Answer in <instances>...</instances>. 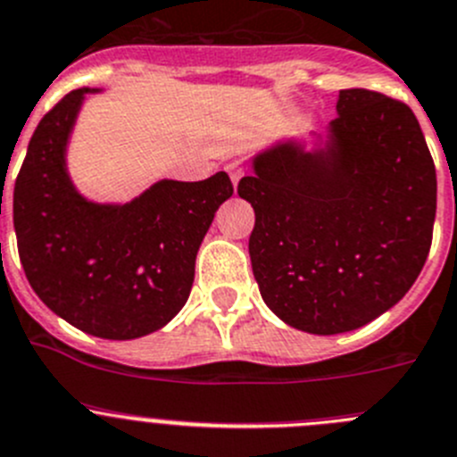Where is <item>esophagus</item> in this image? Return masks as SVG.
<instances>
[{"label": "esophagus", "mask_w": 457, "mask_h": 457, "mask_svg": "<svg viewBox=\"0 0 457 457\" xmlns=\"http://www.w3.org/2000/svg\"><path fill=\"white\" fill-rule=\"evenodd\" d=\"M228 173H229V178H232L234 187H237L238 180H241V178L245 176V170H243V166L237 164V162H232V164H228Z\"/></svg>", "instance_id": "1"}]
</instances>
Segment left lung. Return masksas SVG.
<instances>
[{"instance_id":"8db88e82","label":"left lung","mask_w":457,"mask_h":457,"mask_svg":"<svg viewBox=\"0 0 457 457\" xmlns=\"http://www.w3.org/2000/svg\"><path fill=\"white\" fill-rule=\"evenodd\" d=\"M329 144L254 157L238 195L254 207L250 259L263 302L287 325L331 336L402 300L433 241L437 178L403 101L340 89Z\"/></svg>"}]
</instances>
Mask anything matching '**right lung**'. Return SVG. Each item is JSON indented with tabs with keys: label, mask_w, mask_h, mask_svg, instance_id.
Wrapping results in <instances>:
<instances>
[{
	"label": "right lung",
	"mask_w": 457,
	"mask_h": 457,
	"mask_svg": "<svg viewBox=\"0 0 457 457\" xmlns=\"http://www.w3.org/2000/svg\"><path fill=\"white\" fill-rule=\"evenodd\" d=\"M89 89H74L42 117L12 191L24 275L76 329L130 340L162 329L185 306L200 243L234 194L225 170L200 182L162 180L126 204L76 194L65 146Z\"/></svg>",
	"instance_id": "add662e5"
}]
</instances>
